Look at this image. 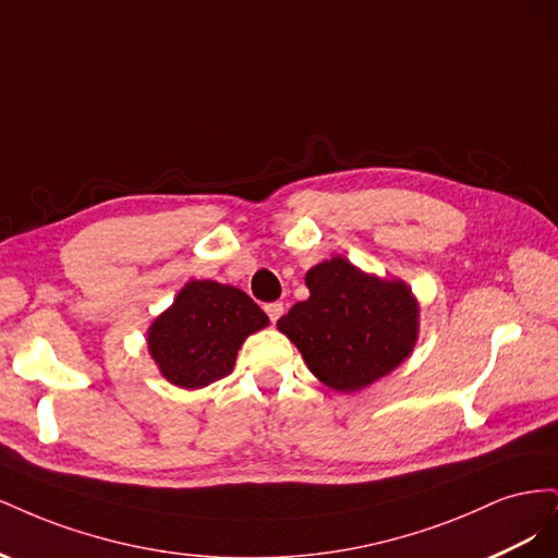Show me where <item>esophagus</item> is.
<instances>
[{
  "label": "esophagus",
  "instance_id": "1",
  "mask_svg": "<svg viewBox=\"0 0 558 558\" xmlns=\"http://www.w3.org/2000/svg\"><path fill=\"white\" fill-rule=\"evenodd\" d=\"M265 312H267L269 320H272V324H277V320L283 314V302H269V305H265Z\"/></svg>",
  "mask_w": 558,
  "mask_h": 558
}]
</instances>
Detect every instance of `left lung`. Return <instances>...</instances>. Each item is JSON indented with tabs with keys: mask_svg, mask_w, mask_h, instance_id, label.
I'll return each instance as SVG.
<instances>
[{
	"mask_svg": "<svg viewBox=\"0 0 558 558\" xmlns=\"http://www.w3.org/2000/svg\"><path fill=\"white\" fill-rule=\"evenodd\" d=\"M310 298L277 320L312 375L351 393L381 379L410 356L418 335V302L400 279L365 275L344 258L314 265Z\"/></svg>",
	"mask_w": 558,
	"mask_h": 558,
	"instance_id": "left-lung-1",
	"label": "left lung"
}]
</instances>
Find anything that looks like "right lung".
Segmentation results:
<instances>
[{
  "label": "right lung",
  "instance_id": "obj_1",
  "mask_svg": "<svg viewBox=\"0 0 558 558\" xmlns=\"http://www.w3.org/2000/svg\"><path fill=\"white\" fill-rule=\"evenodd\" d=\"M269 324L244 291L218 281H189L148 328V353L167 381L202 388L232 373L246 337Z\"/></svg>",
  "mask_w": 558,
  "mask_h": 558
}]
</instances>
